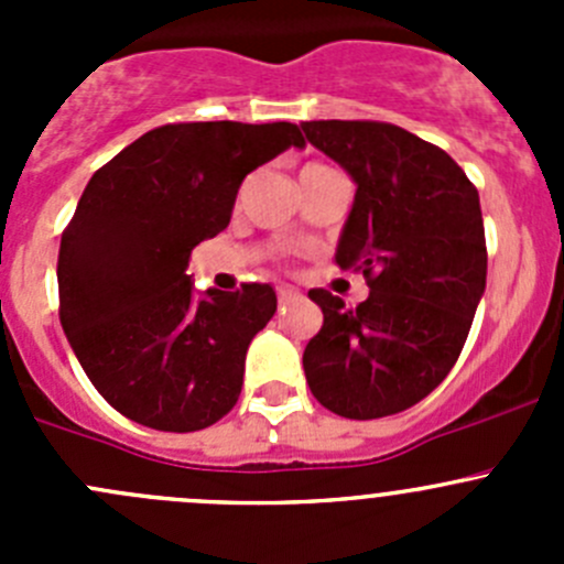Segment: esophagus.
<instances>
[{"label": "esophagus", "mask_w": 564, "mask_h": 564, "mask_svg": "<svg viewBox=\"0 0 564 564\" xmlns=\"http://www.w3.org/2000/svg\"><path fill=\"white\" fill-rule=\"evenodd\" d=\"M294 297H297V292H294L292 286H278V303L289 305Z\"/></svg>", "instance_id": "1"}]
</instances>
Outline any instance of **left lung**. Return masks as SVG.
<instances>
[{
    "label": "left lung",
    "mask_w": 564,
    "mask_h": 564,
    "mask_svg": "<svg viewBox=\"0 0 564 564\" xmlns=\"http://www.w3.org/2000/svg\"><path fill=\"white\" fill-rule=\"evenodd\" d=\"M300 128L355 180L335 261L371 286L357 308L311 289L324 324L305 346V379L340 417H388L440 388L464 349L486 292L480 196L445 150L398 124L316 119Z\"/></svg>",
    "instance_id": "left-lung-1"
}]
</instances>
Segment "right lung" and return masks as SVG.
Segmentation results:
<instances>
[{
	"mask_svg": "<svg viewBox=\"0 0 564 564\" xmlns=\"http://www.w3.org/2000/svg\"><path fill=\"white\" fill-rule=\"evenodd\" d=\"M289 147L292 122H180L150 130L93 174L59 246V322L100 395L155 431H202L231 412L270 283L193 297L191 250L224 231L242 180Z\"/></svg>",
	"mask_w": 564,
	"mask_h": 564,
	"instance_id": "right-lung-1",
	"label": "right lung"
}]
</instances>
